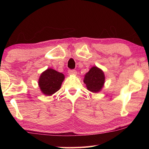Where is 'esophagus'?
<instances>
[{
	"mask_svg": "<svg viewBox=\"0 0 149 149\" xmlns=\"http://www.w3.org/2000/svg\"><path fill=\"white\" fill-rule=\"evenodd\" d=\"M68 74L70 75H76L77 74V72L74 70H70L68 71Z\"/></svg>",
	"mask_w": 149,
	"mask_h": 149,
	"instance_id": "34e87169",
	"label": "esophagus"
}]
</instances>
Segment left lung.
I'll return each mask as SVG.
<instances>
[{
  "mask_svg": "<svg viewBox=\"0 0 149 149\" xmlns=\"http://www.w3.org/2000/svg\"><path fill=\"white\" fill-rule=\"evenodd\" d=\"M105 76L104 72L97 66H93L85 75L84 82L87 89L93 93H99L104 86Z\"/></svg>",
  "mask_w": 149,
  "mask_h": 149,
  "instance_id": "left-lung-1",
  "label": "left lung"
}]
</instances>
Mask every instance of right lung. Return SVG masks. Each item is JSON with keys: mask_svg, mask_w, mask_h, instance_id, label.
I'll use <instances>...</instances> for the list:
<instances>
[{"mask_svg": "<svg viewBox=\"0 0 149 149\" xmlns=\"http://www.w3.org/2000/svg\"><path fill=\"white\" fill-rule=\"evenodd\" d=\"M64 75L53 69L49 68L41 74L39 86L44 95L51 96L61 87Z\"/></svg>", "mask_w": 149, "mask_h": 149, "instance_id": "add662e5", "label": "right lung"}]
</instances>
